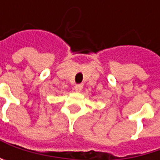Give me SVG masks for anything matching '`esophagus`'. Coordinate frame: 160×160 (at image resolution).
Returning <instances> with one entry per match:
<instances>
[{
  "label": "esophagus",
  "instance_id": "1",
  "mask_svg": "<svg viewBox=\"0 0 160 160\" xmlns=\"http://www.w3.org/2000/svg\"><path fill=\"white\" fill-rule=\"evenodd\" d=\"M82 88H83V85H82V84H77V85H75V87H74L75 91L78 92L82 90Z\"/></svg>",
  "mask_w": 160,
  "mask_h": 160
}]
</instances>
